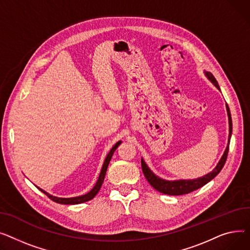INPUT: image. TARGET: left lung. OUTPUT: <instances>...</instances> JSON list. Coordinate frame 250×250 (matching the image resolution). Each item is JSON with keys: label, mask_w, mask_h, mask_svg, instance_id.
Masks as SVG:
<instances>
[{"label": "left lung", "mask_w": 250, "mask_h": 250, "mask_svg": "<svg viewBox=\"0 0 250 250\" xmlns=\"http://www.w3.org/2000/svg\"><path fill=\"white\" fill-rule=\"evenodd\" d=\"M207 77L209 78V80L215 84V86L217 87L218 90H220V87L218 85V83L216 81V79L214 78V76L212 75L211 72H206ZM226 108H227V113H228V119H229V138H228V145L226 147V150L223 154V156L220 159L219 164L217 165V167L213 169V171H211L210 173L204 175L203 178L197 179V180H182V181H174V182H169V181H165L163 179H160L149 169V167L146 166V164L144 163V160L141 159V167H142V171L145 175L146 180L148 181V183L150 184V186H152L156 190H158L159 193H163L166 195H169V196H181V195H185V194H188L190 192H194V190L202 188L203 186H205L206 184H208L211 180H213L216 175L221 171V169L223 168L226 159H227V155L229 152V142H230V137L232 134V119H231V114H230V110L228 105L226 104Z\"/></svg>", "instance_id": "obj_1"}]
</instances>
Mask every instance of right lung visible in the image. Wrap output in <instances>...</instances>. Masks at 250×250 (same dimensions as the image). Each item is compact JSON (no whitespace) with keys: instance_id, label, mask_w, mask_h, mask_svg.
<instances>
[{"instance_id":"add662e5","label":"right lung","mask_w":250,"mask_h":250,"mask_svg":"<svg viewBox=\"0 0 250 250\" xmlns=\"http://www.w3.org/2000/svg\"><path fill=\"white\" fill-rule=\"evenodd\" d=\"M120 143H121V141L117 142V143L113 146L112 149L110 150V152L108 153V155H107V157H106V159H105V161H104V165H103V167H102L101 173H100V175H99V179H98L97 184L95 185V187L93 188V189L91 190V192H89L87 194H85V195H83V196H80V197H75V198H57V197H53V196L49 195V194L46 193V192H44L43 189H41V188H38L41 190L42 193L45 194L50 200H52V201H54L55 203H58V204L77 205V204L84 203V202H87V201L92 200V199L99 193V190H100V188H101V187H102V184H103V182H104L105 175H106V171H107V168H108L110 160H111V158H112V155H113L114 151L117 149V147H118V146L120 145Z\"/></svg>"}]
</instances>
